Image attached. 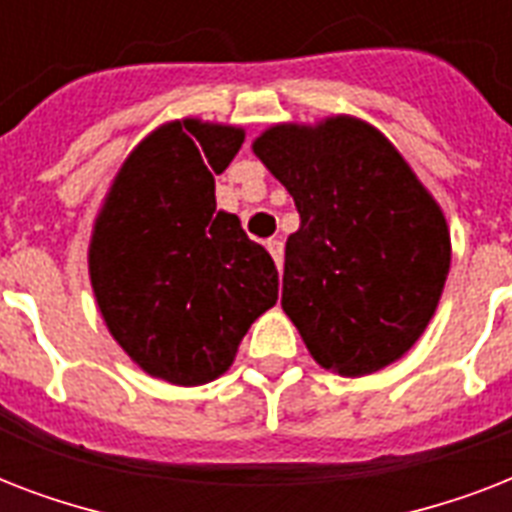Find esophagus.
Masks as SVG:
<instances>
[{
	"mask_svg": "<svg viewBox=\"0 0 512 512\" xmlns=\"http://www.w3.org/2000/svg\"><path fill=\"white\" fill-rule=\"evenodd\" d=\"M265 247L271 252V257L276 260V268L281 271V265H284V241L281 239H268L265 241Z\"/></svg>",
	"mask_w": 512,
	"mask_h": 512,
	"instance_id": "1",
	"label": "esophagus"
}]
</instances>
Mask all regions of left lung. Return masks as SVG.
Instances as JSON below:
<instances>
[{
	"mask_svg": "<svg viewBox=\"0 0 512 512\" xmlns=\"http://www.w3.org/2000/svg\"><path fill=\"white\" fill-rule=\"evenodd\" d=\"M252 151L295 199L281 308L313 361L364 377L420 340L444 292L452 239L433 193L364 119L273 124Z\"/></svg>",
	"mask_w": 512,
	"mask_h": 512,
	"instance_id": "obj_1",
	"label": "left lung"
}]
</instances>
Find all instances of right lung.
Listing matches in <instances>:
<instances>
[{
	"label": "right lung",
	"mask_w": 512,
	"mask_h": 512,
	"mask_svg": "<svg viewBox=\"0 0 512 512\" xmlns=\"http://www.w3.org/2000/svg\"><path fill=\"white\" fill-rule=\"evenodd\" d=\"M241 143L233 124H159L124 159L92 225L87 263L100 316L156 380H217L279 300L271 255L215 204V175Z\"/></svg>",
	"instance_id": "1"
}]
</instances>
